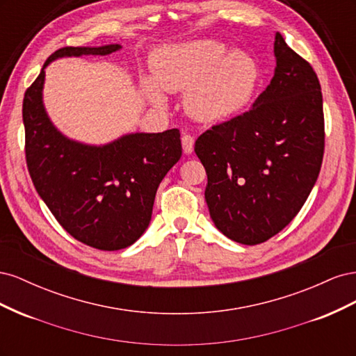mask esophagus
I'll list each match as a JSON object with an SVG mask.
<instances>
[{
  "mask_svg": "<svg viewBox=\"0 0 356 356\" xmlns=\"http://www.w3.org/2000/svg\"><path fill=\"white\" fill-rule=\"evenodd\" d=\"M181 144H182V149H184V153L190 154V153H193V148H195V138L188 134H182Z\"/></svg>",
  "mask_w": 356,
  "mask_h": 356,
  "instance_id": "1",
  "label": "esophagus"
}]
</instances>
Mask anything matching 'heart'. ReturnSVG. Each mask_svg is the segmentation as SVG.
<instances>
[{
  "label": "heart",
  "mask_w": 356,
  "mask_h": 356,
  "mask_svg": "<svg viewBox=\"0 0 356 356\" xmlns=\"http://www.w3.org/2000/svg\"><path fill=\"white\" fill-rule=\"evenodd\" d=\"M157 83L144 80L153 105L163 106V92H186V108L203 122L230 118L250 104L258 84L257 62L242 51L227 55L221 42L196 40L161 51L153 63Z\"/></svg>",
  "instance_id": "heart-1"
}]
</instances>
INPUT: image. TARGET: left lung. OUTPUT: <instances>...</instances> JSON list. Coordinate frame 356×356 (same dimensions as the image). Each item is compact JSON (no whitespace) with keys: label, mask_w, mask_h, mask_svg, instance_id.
<instances>
[{"label":"left lung","mask_w":356,"mask_h":356,"mask_svg":"<svg viewBox=\"0 0 356 356\" xmlns=\"http://www.w3.org/2000/svg\"><path fill=\"white\" fill-rule=\"evenodd\" d=\"M275 75L250 111L213 124L195 144L207 170L204 200L217 229L243 245L293 221L318 179L325 124L318 75L275 35Z\"/></svg>","instance_id":"left-lung-1"}]
</instances>
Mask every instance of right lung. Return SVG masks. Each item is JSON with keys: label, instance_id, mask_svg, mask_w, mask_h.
<instances>
[{"label": "right lung", "instance_id": "obj_1", "mask_svg": "<svg viewBox=\"0 0 356 356\" xmlns=\"http://www.w3.org/2000/svg\"><path fill=\"white\" fill-rule=\"evenodd\" d=\"M118 44L62 47L44 62L25 92V157L34 187L58 222L74 239L96 250L131 246L148 227L156 191L181 157L178 129L132 134L104 147L63 136L41 101L44 68L62 56L108 55Z\"/></svg>", "mask_w": 356, "mask_h": 356}]
</instances>
